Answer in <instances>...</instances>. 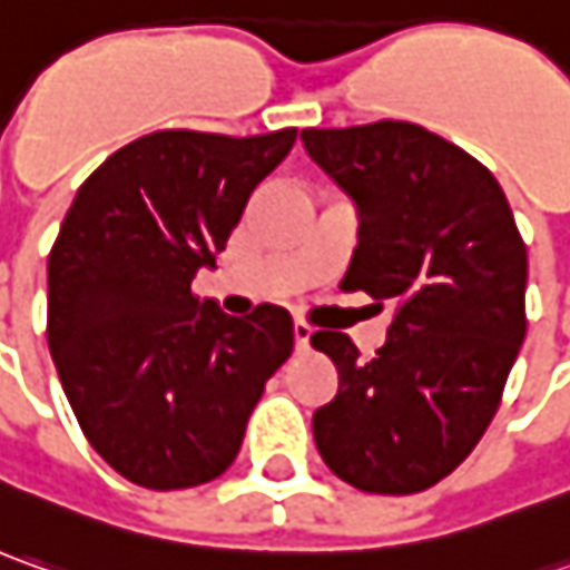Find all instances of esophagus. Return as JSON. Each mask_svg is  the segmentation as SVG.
Wrapping results in <instances>:
<instances>
[{
  "label": "esophagus",
  "instance_id": "34e87169",
  "mask_svg": "<svg viewBox=\"0 0 570 570\" xmlns=\"http://www.w3.org/2000/svg\"><path fill=\"white\" fill-rule=\"evenodd\" d=\"M293 337H296V350H308L312 344V327L305 322L293 324Z\"/></svg>",
  "mask_w": 570,
  "mask_h": 570
}]
</instances>
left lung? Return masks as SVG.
I'll return each mask as SVG.
<instances>
[{"instance_id":"8db88e82","label":"left lung","mask_w":570,"mask_h":570,"mask_svg":"<svg viewBox=\"0 0 570 570\" xmlns=\"http://www.w3.org/2000/svg\"><path fill=\"white\" fill-rule=\"evenodd\" d=\"M303 145L360 210L341 289L394 303L372 360L341 331L312 334L341 372L312 416L318 454L363 492H422L499 410L527 334V246L495 176L429 128H305Z\"/></svg>"}]
</instances>
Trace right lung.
Returning a JSON list of instances; mask_svg holds the SVG:
<instances>
[{
  "instance_id": "1",
  "label": "right lung",
  "mask_w": 570,
  "mask_h": 570,
  "mask_svg": "<svg viewBox=\"0 0 570 570\" xmlns=\"http://www.w3.org/2000/svg\"><path fill=\"white\" fill-rule=\"evenodd\" d=\"M293 141L296 128L150 131L90 173L59 226L47 267L52 363L90 448L135 485L217 480L293 353L286 308L229 318L191 289Z\"/></svg>"
}]
</instances>
